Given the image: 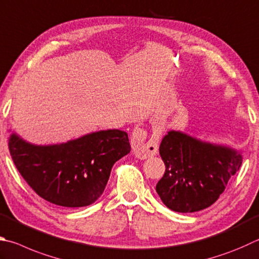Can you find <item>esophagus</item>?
<instances>
[{
  "label": "esophagus",
  "instance_id": "1",
  "mask_svg": "<svg viewBox=\"0 0 259 259\" xmlns=\"http://www.w3.org/2000/svg\"><path fill=\"white\" fill-rule=\"evenodd\" d=\"M146 139H147V131L144 128H136L131 134V147H133L136 156L143 159L152 157L158 152L159 136H152L148 142Z\"/></svg>",
  "mask_w": 259,
  "mask_h": 259
}]
</instances>
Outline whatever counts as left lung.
I'll return each instance as SVG.
<instances>
[{
	"label": "left lung",
	"mask_w": 259,
	"mask_h": 259,
	"mask_svg": "<svg viewBox=\"0 0 259 259\" xmlns=\"http://www.w3.org/2000/svg\"><path fill=\"white\" fill-rule=\"evenodd\" d=\"M165 173L156 191L164 205L192 213L213 205L242 163L240 153L170 131L159 146Z\"/></svg>",
	"instance_id": "8db88e82"
}]
</instances>
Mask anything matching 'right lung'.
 Instances as JSON below:
<instances>
[{"instance_id":"right-lung-1","label":"right lung","mask_w":259,"mask_h":259,"mask_svg":"<svg viewBox=\"0 0 259 259\" xmlns=\"http://www.w3.org/2000/svg\"><path fill=\"white\" fill-rule=\"evenodd\" d=\"M9 149L39 197L64 207H83L103 194L113 164L131 147L124 131L106 130L53 146L30 145L11 135Z\"/></svg>"}]
</instances>
